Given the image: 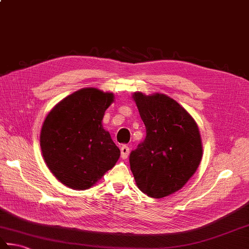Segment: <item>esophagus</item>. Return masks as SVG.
Segmentation results:
<instances>
[{"mask_svg":"<svg viewBox=\"0 0 249 249\" xmlns=\"http://www.w3.org/2000/svg\"><path fill=\"white\" fill-rule=\"evenodd\" d=\"M128 154H129V148L127 145H122L121 147V158L123 160H126L128 158Z\"/></svg>","mask_w":249,"mask_h":249,"instance_id":"34e87169","label":"esophagus"}]
</instances>
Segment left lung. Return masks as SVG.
I'll use <instances>...</instances> for the list:
<instances>
[{"label":"left lung","mask_w":249,"mask_h":249,"mask_svg":"<svg viewBox=\"0 0 249 249\" xmlns=\"http://www.w3.org/2000/svg\"><path fill=\"white\" fill-rule=\"evenodd\" d=\"M133 98L147 136L129 155L137 187L162 198L177 192L196 172L203 155L197 124L170 97L135 92Z\"/></svg>","instance_id":"1"}]
</instances>
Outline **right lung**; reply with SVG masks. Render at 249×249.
Listing matches in <instances>:
<instances>
[{"mask_svg": "<svg viewBox=\"0 0 249 249\" xmlns=\"http://www.w3.org/2000/svg\"><path fill=\"white\" fill-rule=\"evenodd\" d=\"M112 92L82 89L62 99L42 125L40 144L44 160L59 181L86 190L98 181L120 159V149L102 127Z\"/></svg>", "mask_w": 249, "mask_h": 249, "instance_id": "1", "label": "right lung"}]
</instances>
